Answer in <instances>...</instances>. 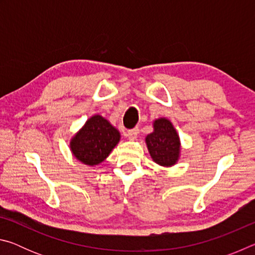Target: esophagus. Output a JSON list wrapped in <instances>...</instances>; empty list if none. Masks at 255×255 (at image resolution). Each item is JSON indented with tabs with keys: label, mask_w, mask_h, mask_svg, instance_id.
I'll use <instances>...</instances> for the list:
<instances>
[{
	"label": "esophagus",
	"mask_w": 255,
	"mask_h": 255,
	"mask_svg": "<svg viewBox=\"0 0 255 255\" xmlns=\"http://www.w3.org/2000/svg\"><path fill=\"white\" fill-rule=\"evenodd\" d=\"M138 132H139V129H138V127L133 128V129H130V130H128V132H127V137L130 140L136 139V137L138 136Z\"/></svg>",
	"instance_id": "esophagus-1"
}]
</instances>
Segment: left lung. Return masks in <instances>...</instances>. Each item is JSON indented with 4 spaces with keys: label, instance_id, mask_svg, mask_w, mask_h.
<instances>
[{
    "label": "left lung",
    "instance_id": "8db88e82",
    "mask_svg": "<svg viewBox=\"0 0 255 255\" xmlns=\"http://www.w3.org/2000/svg\"><path fill=\"white\" fill-rule=\"evenodd\" d=\"M153 161L163 167H171L179 162L181 140L179 133L169 119L161 117L153 122V132L145 138Z\"/></svg>",
    "mask_w": 255,
    "mask_h": 255
}]
</instances>
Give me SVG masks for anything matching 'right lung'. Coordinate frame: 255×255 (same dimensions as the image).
Returning a JSON list of instances; mask_svg holds the SVG:
<instances>
[{"label":"right lung","instance_id":"obj_1","mask_svg":"<svg viewBox=\"0 0 255 255\" xmlns=\"http://www.w3.org/2000/svg\"><path fill=\"white\" fill-rule=\"evenodd\" d=\"M120 132L101 115H93L86 120L70 140L72 155L88 166H96L109 156L118 145Z\"/></svg>","mask_w":255,"mask_h":255}]
</instances>
